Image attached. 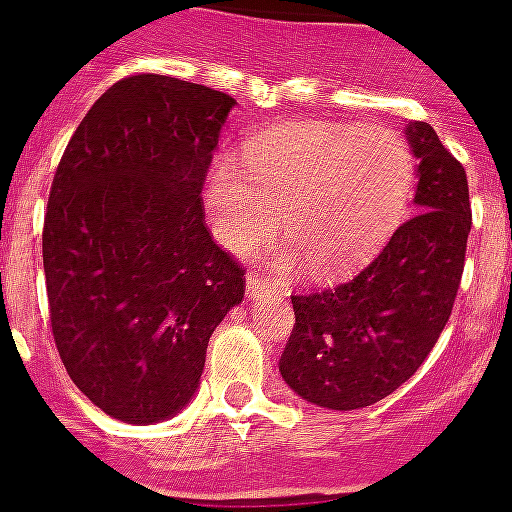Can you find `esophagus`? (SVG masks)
Wrapping results in <instances>:
<instances>
[{"instance_id": "34e87169", "label": "esophagus", "mask_w": 512, "mask_h": 512, "mask_svg": "<svg viewBox=\"0 0 512 512\" xmlns=\"http://www.w3.org/2000/svg\"><path fill=\"white\" fill-rule=\"evenodd\" d=\"M246 295H248V300H259V297L271 295V292H269V287H266V284L261 282L256 274H253V277L246 282Z\"/></svg>"}]
</instances>
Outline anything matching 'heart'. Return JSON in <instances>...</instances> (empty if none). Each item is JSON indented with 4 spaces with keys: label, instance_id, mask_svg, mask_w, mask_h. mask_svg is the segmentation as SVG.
Masks as SVG:
<instances>
[{
    "label": "heart",
    "instance_id": "obj_1",
    "mask_svg": "<svg viewBox=\"0 0 512 512\" xmlns=\"http://www.w3.org/2000/svg\"><path fill=\"white\" fill-rule=\"evenodd\" d=\"M415 158L392 130L297 122L243 148V166L220 158L205 184L217 241L248 253L282 223L292 235L277 266L310 261L318 277L356 269L392 235L410 205Z\"/></svg>",
    "mask_w": 512,
    "mask_h": 512
}]
</instances>
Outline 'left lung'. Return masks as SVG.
<instances>
[{"mask_svg":"<svg viewBox=\"0 0 512 512\" xmlns=\"http://www.w3.org/2000/svg\"><path fill=\"white\" fill-rule=\"evenodd\" d=\"M415 215L338 287L292 297L295 330L279 374L302 400L359 410L408 382L449 323L472 230L464 166L428 122H408Z\"/></svg>","mask_w":512,"mask_h":512,"instance_id":"left-lung-1","label":"left lung"}]
</instances>
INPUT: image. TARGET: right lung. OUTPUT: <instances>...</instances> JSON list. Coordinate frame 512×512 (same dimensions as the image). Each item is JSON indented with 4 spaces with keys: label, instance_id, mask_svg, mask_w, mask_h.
Segmentation results:
<instances>
[{
    "label": "right lung",
    "instance_id": "right-lung-1",
    "mask_svg": "<svg viewBox=\"0 0 512 512\" xmlns=\"http://www.w3.org/2000/svg\"><path fill=\"white\" fill-rule=\"evenodd\" d=\"M235 99L140 74L81 120L43 228L51 325L74 384L110 418H174L200 390L243 269L205 228L202 184Z\"/></svg>",
    "mask_w": 512,
    "mask_h": 512
}]
</instances>
